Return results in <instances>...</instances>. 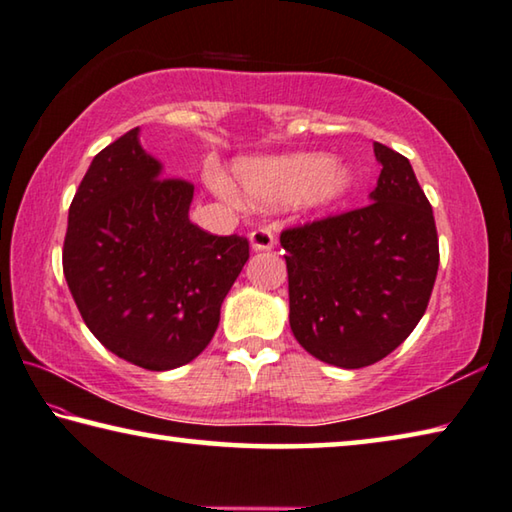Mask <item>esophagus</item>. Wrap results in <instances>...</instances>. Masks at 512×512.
Wrapping results in <instances>:
<instances>
[{"label": "esophagus", "instance_id": "esophagus-1", "mask_svg": "<svg viewBox=\"0 0 512 512\" xmlns=\"http://www.w3.org/2000/svg\"><path fill=\"white\" fill-rule=\"evenodd\" d=\"M249 245L254 251H267L276 245V236L270 227H258L249 233Z\"/></svg>", "mask_w": 512, "mask_h": 512}]
</instances>
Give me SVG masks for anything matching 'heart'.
Returning a JSON list of instances; mask_svg holds the SVG:
<instances>
[{
	"instance_id": "heart-1",
	"label": "heart",
	"mask_w": 512,
	"mask_h": 512,
	"mask_svg": "<svg viewBox=\"0 0 512 512\" xmlns=\"http://www.w3.org/2000/svg\"><path fill=\"white\" fill-rule=\"evenodd\" d=\"M233 177L242 200L256 209L297 204L306 211H324L342 202L355 186L353 168L321 152L240 159ZM209 182L220 195L233 197L231 184L220 173L211 170Z\"/></svg>"
}]
</instances>
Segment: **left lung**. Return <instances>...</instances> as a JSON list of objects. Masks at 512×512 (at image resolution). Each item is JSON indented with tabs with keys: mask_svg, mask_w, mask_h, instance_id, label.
<instances>
[{
	"mask_svg": "<svg viewBox=\"0 0 512 512\" xmlns=\"http://www.w3.org/2000/svg\"><path fill=\"white\" fill-rule=\"evenodd\" d=\"M382 164L364 209L281 233L290 328L317 360L362 369L405 342L438 272L432 206L409 159L373 143Z\"/></svg>",
	"mask_w": 512,
	"mask_h": 512,
	"instance_id": "left-lung-1",
	"label": "left lung"
}]
</instances>
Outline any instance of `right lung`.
I'll return each mask as SVG.
<instances>
[{
	"instance_id": "1",
	"label": "right lung",
	"mask_w": 512,
	"mask_h": 512,
	"mask_svg": "<svg viewBox=\"0 0 512 512\" xmlns=\"http://www.w3.org/2000/svg\"><path fill=\"white\" fill-rule=\"evenodd\" d=\"M193 186L125 132L92 159L69 206L62 270L80 317L107 351L148 371L195 360L249 258L242 236L188 220Z\"/></svg>"
}]
</instances>
